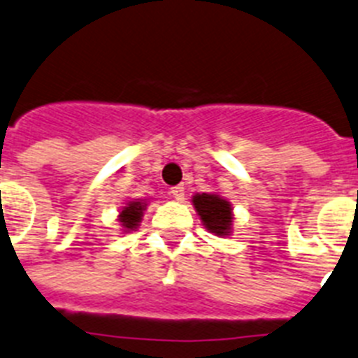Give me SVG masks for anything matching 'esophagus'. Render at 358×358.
I'll use <instances>...</instances> for the list:
<instances>
[{
    "instance_id": "esophagus-1",
    "label": "esophagus",
    "mask_w": 358,
    "mask_h": 358,
    "mask_svg": "<svg viewBox=\"0 0 358 358\" xmlns=\"http://www.w3.org/2000/svg\"><path fill=\"white\" fill-rule=\"evenodd\" d=\"M171 196L175 198L176 201H183V196H185V192H183V187H173L171 189Z\"/></svg>"
}]
</instances>
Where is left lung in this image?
<instances>
[{"mask_svg":"<svg viewBox=\"0 0 358 358\" xmlns=\"http://www.w3.org/2000/svg\"><path fill=\"white\" fill-rule=\"evenodd\" d=\"M191 203L210 234L227 238L234 232V207L225 196L217 192H196Z\"/></svg>","mask_w":358,"mask_h":358,"instance_id":"left-lung-1","label":"left lung"}]
</instances>
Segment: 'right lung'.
<instances>
[{"label": "right lung", "mask_w": 358, "mask_h": 358, "mask_svg": "<svg viewBox=\"0 0 358 358\" xmlns=\"http://www.w3.org/2000/svg\"><path fill=\"white\" fill-rule=\"evenodd\" d=\"M148 200L133 198V200H127L126 203L120 207L117 222L122 227V232H133L138 229V225H141L142 222V216H144L145 209H148Z\"/></svg>", "instance_id": "right-lung-1"}]
</instances>
